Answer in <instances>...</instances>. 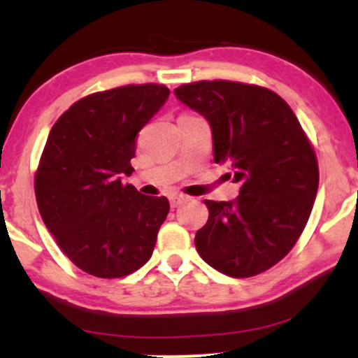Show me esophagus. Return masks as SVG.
<instances>
[{"mask_svg":"<svg viewBox=\"0 0 358 358\" xmlns=\"http://www.w3.org/2000/svg\"><path fill=\"white\" fill-rule=\"evenodd\" d=\"M188 200V196H185V195H180V193H175V195H171L170 196V203H171V207H178V205H182L183 202H187Z\"/></svg>","mask_w":358,"mask_h":358,"instance_id":"esophagus-1","label":"esophagus"}]
</instances>
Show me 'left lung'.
I'll return each mask as SVG.
<instances>
[{
  "label": "left lung",
  "mask_w": 358,
  "mask_h": 358,
  "mask_svg": "<svg viewBox=\"0 0 358 358\" xmlns=\"http://www.w3.org/2000/svg\"><path fill=\"white\" fill-rule=\"evenodd\" d=\"M175 96L207 119L213 162L227 163L229 178L241 185L232 202L205 200L208 220L195 236L200 257L232 278L264 273L296 244L318 192L305 131L276 92L259 85L202 80Z\"/></svg>",
  "instance_id": "1"
}]
</instances>
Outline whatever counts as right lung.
<instances>
[{"label": "right lung", "instance_id": "right-lung-1", "mask_svg": "<svg viewBox=\"0 0 358 358\" xmlns=\"http://www.w3.org/2000/svg\"><path fill=\"white\" fill-rule=\"evenodd\" d=\"M159 84L90 94L53 124L35 175L40 215L77 268L122 278L145 266L170 203L122 183L136 134L165 104Z\"/></svg>", "mask_w": 358, "mask_h": 358}]
</instances>
